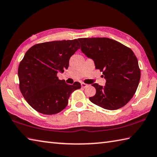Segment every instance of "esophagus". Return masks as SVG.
Segmentation results:
<instances>
[{
	"mask_svg": "<svg viewBox=\"0 0 157 157\" xmlns=\"http://www.w3.org/2000/svg\"><path fill=\"white\" fill-rule=\"evenodd\" d=\"M81 87L82 88H86V87H88V85L84 83V82H82V83H81Z\"/></svg>",
	"mask_w": 157,
	"mask_h": 157,
	"instance_id": "obj_1",
	"label": "esophagus"
}]
</instances>
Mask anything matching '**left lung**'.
<instances>
[{"mask_svg": "<svg viewBox=\"0 0 157 157\" xmlns=\"http://www.w3.org/2000/svg\"><path fill=\"white\" fill-rule=\"evenodd\" d=\"M81 51L104 75L105 86L92 84L95 96L90 100L108 110H116L128 103L137 90L141 72L137 59L131 48L106 37L80 38Z\"/></svg>", "mask_w": 157, "mask_h": 157, "instance_id": "obj_1", "label": "left lung"}]
</instances>
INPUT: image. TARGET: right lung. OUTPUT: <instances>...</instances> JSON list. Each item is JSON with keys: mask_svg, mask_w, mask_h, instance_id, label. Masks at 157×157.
<instances>
[{"mask_svg": "<svg viewBox=\"0 0 157 157\" xmlns=\"http://www.w3.org/2000/svg\"><path fill=\"white\" fill-rule=\"evenodd\" d=\"M80 48L77 40L52 41L35 44L28 50L18 67L20 90L35 110L45 115L66 108L70 94L81 87L59 80L58 72L69 66L71 56Z\"/></svg>", "mask_w": 157, "mask_h": 157, "instance_id": "right-lung-1", "label": "right lung"}]
</instances>
